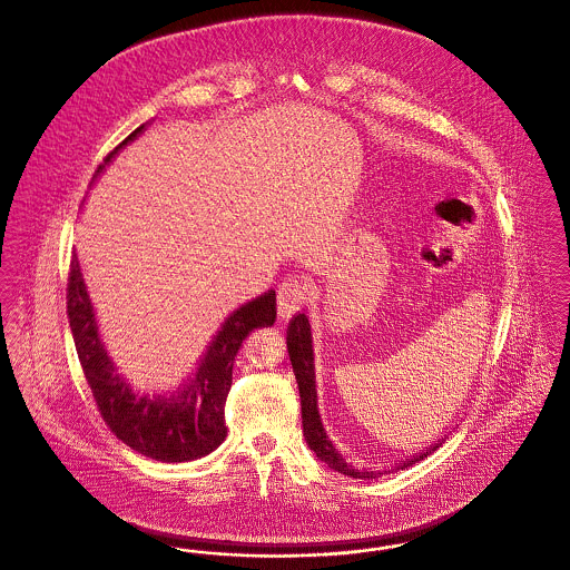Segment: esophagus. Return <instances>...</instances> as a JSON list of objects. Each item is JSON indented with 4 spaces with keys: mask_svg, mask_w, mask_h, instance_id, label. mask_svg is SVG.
I'll return each instance as SVG.
<instances>
[{
    "mask_svg": "<svg viewBox=\"0 0 570 570\" xmlns=\"http://www.w3.org/2000/svg\"><path fill=\"white\" fill-rule=\"evenodd\" d=\"M309 298V285L301 276H292L278 285V316L281 318H292L296 312L305 307Z\"/></svg>",
    "mask_w": 570,
    "mask_h": 570,
    "instance_id": "34e87169",
    "label": "esophagus"
}]
</instances>
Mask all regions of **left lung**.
Returning <instances> with one entry per match:
<instances>
[{"mask_svg": "<svg viewBox=\"0 0 570 570\" xmlns=\"http://www.w3.org/2000/svg\"><path fill=\"white\" fill-rule=\"evenodd\" d=\"M287 351H289V360L294 366V375L298 382V391H301V406H303V434L305 441L309 445V450H314V454L326 463L331 470H335L337 474L351 476V479H377L386 472H375L368 468H355L351 463H346V459L337 452L335 443L328 439L321 412H318V393H316V364H314V340H312V325L309 318L305 314H298L292 318V323L287 326ZM441 445L434 443L430 445L425 452L406 459L402 463L395 465V470H407L410 465L423 461L425 456H430L436 448Z\"/></svg>", "mask_w": 570, "mask_h": 570, "instance_id": "obj_1", "label": "left lung"}]
</instances>
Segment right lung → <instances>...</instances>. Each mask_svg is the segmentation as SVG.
<instances>
[{"mask_svg": "<svg viewBox=\"0 0 570 570\" xmlns=\"http://www.w3.org/2000/svg\"><path fill=\"white\" fill-rule=\"evenodd\" d=\"M145 127L140 125L105 158L94 179ZM68 318L85 380L109 430L131 450L149 459L186 463L210 454L224 443L228 434L224 407L233 386L235 357L254 328L274 325L276 292L267 289L233 312L208 344L195 375L173 393L138 391L118 373L100 340L77 254L72 256L68 278Z\"/></svg>", "mask_w": 570, "mask_h": 570, "instance_id": "add662e5", "label": "right lung"}]
</instances>
